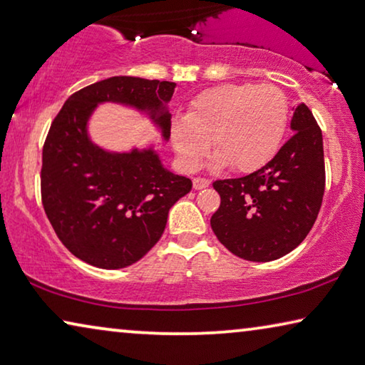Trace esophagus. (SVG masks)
<instances>
[{"mask_svg":"<svg viewBox=\"0 0 365 365\" xmlns=\"http://www.w3.org/2000/svg\"><path fill=\"white\" fill-rule=\"evenodd\" d=\"M210 183H211V182L208 180V178H203V177H195V178H193V188H195V190L206 188Z\"/></svg>","mask_w":365,"mask_h":365,"instance_id":"1","label":"esophagus"}]
</instances>
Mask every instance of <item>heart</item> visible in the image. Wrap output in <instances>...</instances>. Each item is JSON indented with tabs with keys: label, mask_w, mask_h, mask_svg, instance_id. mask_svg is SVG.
Returning a JSON list of instances; mask_svg holds the SVG:
<instances>
[{
	"label": "heart",
	"mask_w": 365,
	"mask_h": 365,
	"mask_svg": "<svg viewBox=\"0 0 365 365\" xmlns=\"http://www.w3.org/2000/svg\"><path fill=\"white\" fill-rule=\"evenodd\" d=\"M287 95L279 86L226 83L201 91L185 118L170 124L180 164L197 168L211 145L217 167L249 173L262 168L280 149L288 124Z\"/></svg>",
	"instance_id": "b5f03b06"
}]
</instances>
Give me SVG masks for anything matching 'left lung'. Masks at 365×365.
Listing matches in <instances>:
<instances>
[{
  "label": "left lung",
  "mask_w": 365,
  "mask_h": 365,
  "mask_svg": "<svg viewBox=\"0 0 365 365\" xmlns=\"http://www.w3.org/2000/svg\"><path fill=\"white\" fill-rule=\"evenodd\" d=\"M290 128V139L269 164L246 177L213 183L221 205L211 216V230L241 259L284 257L308 236L322 208L323 134L304 103L297 106Z\"/></svg>",
  "instance_id": "8db88e82"
}]
</instances>
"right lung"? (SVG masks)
I'll list each match as a JSON object with an SVG mask.
<instances>
[{
    "mask_svg": "<svg viewBox=\"0 0 365 365\" xmlns=\"http://www.w3.org/2000/svg\"><path fill=\"white\" fill-rule=\"evenodd\" d=\"M175 83L111 77L65 101L42 149L41 195L57 237L83 262L123 269L143 259L165 230L168 210L192 190V180L160 164L154 149L106 152L91 143L86 124L100 103L148 111L170 138Z\"/></svg>",
    "mask_w": 365,
    "mask_h": 365,
    "instance_id": "add662e5",
    "label": "right lung"
}]
</instances>
